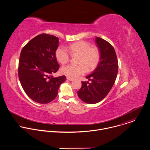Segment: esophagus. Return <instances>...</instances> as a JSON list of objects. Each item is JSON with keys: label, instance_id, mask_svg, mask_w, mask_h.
Masks as SVG:
<instances>
[{"label": "esophagus", "instance_id": "1", "mask_svg": "<svg viewBox=\"0 0 150 150\" xmlns=\"http://www.w3.org/2000/svg\"><path fill=\"white\" fill-rule=\"evenodd\" d=\"M67 79L69 81H73V79L71 78H69V77H67Z\"/></svg>", "mask_w": 150, "mask_h": 150}]
</instances>
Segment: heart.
Segmentation results:
<instances>
[{"mask_svg":"<svg viewBox=\"0 0 150 150\" xmlns=\"http://www.w3.org/2000/svg\"><path fill=\"white\" fill-rule=\"evenodd\" d=\"M68 50L64 46L58 47L55 51V57L57 61L62 64L67 63L72 55H79L77 63L78 65H68L61 69V73L71 78H76L83 75L86 69L92 71L98 66L100 54L96 47H92L89 42L79 41L69 45ZM70 53H69V52Z\"/></svg>","mask_w":150,"mask_h":150,"instance_id":"1","label":"heart"}]
</instances>
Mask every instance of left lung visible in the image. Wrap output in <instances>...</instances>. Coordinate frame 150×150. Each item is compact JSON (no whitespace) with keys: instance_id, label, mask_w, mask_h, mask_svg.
<instances>
[{"instance_id":"obj_1","label":"left lung","mask_w":150,"mask_h":150,"mask_svg":"<svg viewBox=\"0 0 150 150\" xmlns=\"http://www.w3.org/2000/svg\"><path fill=\"white\" fill-rule=\"evenodd\" d=\"M95 43L100 58L96 68L86 78L91 81L82 82L78 91L79 98L88 104H95L103 100L112 88L118 72V61L115 50L107 41L96 37Z\"/></svg>"}]
</instances>
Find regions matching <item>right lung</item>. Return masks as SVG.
<instances>
[{"label": "right lung", "instance_id": "add662e5", "mask_svg": "<svg viewBox=\"0 0 150 150\" xmlns=\"http://www.w3.org/2000/svg\"><path fill=\"white\" fill-rule=\"evenodd\" d=\"M59 38L41 34L31 40L22 49L18 62V78L25 93L41 104L52 101L57 96L64 75L54 78L59 65L55 57Z\"/></svg>", "mask_w": 150, "mask_h": 150}]
</instances>
